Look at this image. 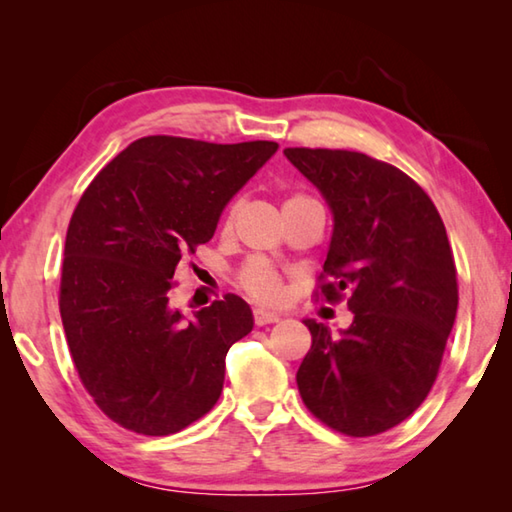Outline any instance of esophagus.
<instances>
[{
    "instance_id": "34e87169",
    "label": "esophagus",
    "mask_w": 512,
    "mask_h": 512,
    "mask_svg": "<svg viewBox=\"0 0 512 512\" xmlns=\"http://www.w3.org/2000/svg\"><path fill=\"white\" fill-rule=\"evenodd\" d=\"M253 316H255V325H259V327L271 325V323H277V320H280V316L273 314V311H266V309H255Z\"/></svg>"
}]
</instances>
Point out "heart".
<instances>
[{
    "instance_id": "b5f03b06",
    "label": "heart",
    "mask_w": 512,
    "mask_h": 512,
    "mask_svg": "<svg viewBox=\"0 0 512 512\" xmlns=\"http://www.w3.org/2000/svg\"><path fill=\"white\" fill-rule=\"evenodd\" d=\"M235 223V210H230L223 221V230H230ZM241 287H244L250 296L259 302H277L284 296V284L280 273L275 268L264 262V259H255L250 262L239 275Z\"/></svg>"
}]
</instances>
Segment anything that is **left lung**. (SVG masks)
<instances>
[{"mask_svg":"<svg viewBox=\"0 0 512 512\" xmlns=\"http://www.w3.org/2000/svg\"><path fill=\"white\" fill-rule=\"evenodd\" d=\"M325 196L334 232L316 296L348 291L339 336L307 318L298 368L307 409L329 429L366 438L393 429L429 395L458 307L445 223L427 192L393 164L341 149H284Z\"/></svg>","mask_w":512,"mask_h":512,"instance_id":"obj_1","label":"left lung"}]
</instances>
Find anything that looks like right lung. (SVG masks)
<instances>
[{"label":"right lung","instance_id":"1","mask_svg":"<svg viewBox=\"0 0 512 512\" xmlns=\"http://www.w3.org/2000/svg\"><path fill=\"white\" fill-rule=\"evenodd\" d=\"M275 151L264 140L149 135L83 192L67 228L58 305L81 384L119 427L169 436L219 400L225 354L253 329V311L228 293L183 320L169 300L173 275Z\"/></svg>","mask_w":512,"mask_h":512}]
</instances>
